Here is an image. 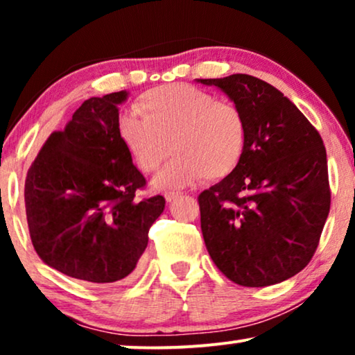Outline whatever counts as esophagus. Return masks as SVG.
I'll use <instances>...</instances> for the list:
<instances>
[{"label": "esophagus", "mask_w": 355, "mask_h": 355, "mask_svg": "<svg viewBox=\"0 0 355 355\" xmlns=\"http://www.w3.org/2000/svg\"><path fill=\"white\" fill-rule=\"evenodd\" d=\"M179 196H181V193H179V192H164V198H166V202L176 200Z\"/></svg>", "instance_id": "1"}]
</instances>
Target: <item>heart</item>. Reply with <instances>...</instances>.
<instances>
[{
  "label": "heart",
  "mask_w": 355,
  "mask_h": 355,
  "mask_svg": "<svg viewBox=\"0 0 355 355\" xmlns=\"http://www.w3.org/2000/svg\"><path fill=\"white\" fill-rule=\"evenodd\" d=\"M135 110L142 120L123 116L118 124L135 166L153 173L171 150L176 153L155 179L157 187H186L203 178L218 181L239 166L247 129L244 114L231 101L189 84H169L140 95Z\"/></svg>",
  "instance_id": "1"
}]
</instances>
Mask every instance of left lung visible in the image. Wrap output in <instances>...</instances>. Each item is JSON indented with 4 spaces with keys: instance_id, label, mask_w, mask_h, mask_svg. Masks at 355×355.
I'll return each mask as SVG.
<instances>
[{
    "instance_id": "8db88e82",
    "label": "left lung",
    "mask_w": 355,
    "mask_h": 355,
    "mask_svg": "<svg viewBox=\"0 0 355 355\" xmlns=\"http://www.w3.org/2000/svg\"><path fill=\"white\" fill-rule=\"evenodd\" d=\"M198 82L225 92L247 129L239 166L198 196L208 254L239 286L293 278L312 260L329 213L323 140L268 82L247 74Z\"/></svg>"
}]
</instances>
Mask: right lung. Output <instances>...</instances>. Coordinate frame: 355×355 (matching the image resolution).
I'll use <instances>...</instances> for the list:
<instances>
[{
  "label": "right lung",
  "instance_id": "add662e5",
  "mask_svg": "<svg viewBox=\"0 0 355 355\" xmlns=\"http://www.w3.org/2000/svg\"><path fill=\"white\" fill-rule=\"evenodd\" d=\"M128 92L85 100L28 168L26 213L33 249L48 266L89 283L128 281L147 249L164 198L135 200L147 181L118 134Z\"/></svg>",
  "mask_w": 355,
  "mask_h": 355
}]
</instances>
